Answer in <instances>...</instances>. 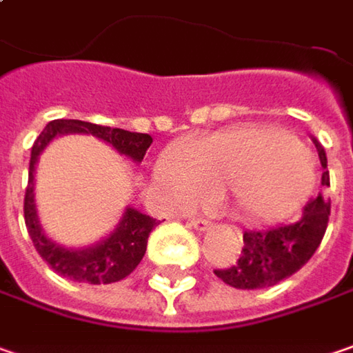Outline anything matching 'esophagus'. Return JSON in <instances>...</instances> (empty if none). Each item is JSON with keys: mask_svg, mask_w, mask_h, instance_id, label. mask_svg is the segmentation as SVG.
Here are the masks:
<instances>
[{"mask_svg": "<svg viewBox=\"0 0 353 353\" xmlns=\"http://www.w3.org/2000/svg\"><path fill=\"white\" fill-rule=\"evenodd\" d=\"M188 224H190L194 230H199V232H204V230L210 228V221H206V219H190Z\"/></svg>", "mask_w": 353, "mask_h": 353, "instance_id": "obj_1", "label": "esophagus"}]
</instances>
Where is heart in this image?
Masks as SVG:
<instances>
[{
  "label": "heart",
  "mask_w": 353,
  "mask_h": 353,
  "mask_svg": "<svg viewBox=\"0 0 353 353\" xmlns=\"http://www.w3.org/2000/svg\"><path fill=\"white\" fill-rule=\"evenodd\" d=\"M157 179L176 206L226 190L238 221L270 224L306 203L316 168L312 154L290 132L242 127L167 147L157 161Z\"/></svg>",
  "instance_id": "obj_1"
}]
</instances>
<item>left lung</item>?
Listing matches in <instances>:
<instances>
[{
	"label": "left lung",
	"instance_id": "left-lung-1",
	"mask_svg": "<svg viewBox=\"0 0 353 353\" xmlns=\"http://www.w3.org/2000/svg\"><path fill=\"white\" fill-rule=\"evenodd\" d=\"M322 163V185H330L327 159L324 147L312 139ZM330 219V201L318 194L306 206L302 216L292 224L276 226L270 230L244 232V246L236 264L230 268H219L214 274L224 284L238 290H258L278 284L280 280L298 272L316 248L320 246Z\"/></svg>",
	"mask_w": 353,
	"mask_h": 353
}]
</instances>
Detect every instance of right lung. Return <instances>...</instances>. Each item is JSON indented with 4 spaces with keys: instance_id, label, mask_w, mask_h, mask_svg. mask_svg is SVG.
Segmentation results:
<instances>
[{
    "instance_id": "right-lung-1",
    "label": "right lung",
    "mask_w": 353,
    "mask_h": 353,
    "mask_svg": "<svg viewBox=\"0 0 353 353\" xmlns=\"http://www.w3.org/2000/svg\"><path fill=\"white\" fill-rule=\"evenodd\" d=\"M67 132L93 134L101 141L109 143L121 154L132 159L134 163L143 161L145 152L152 143V137L145 134V132L101 127L95 123L77 121V119H57L45 127L31 147L23 214H26L27 232L33 240L35 250L63 278H69L75 282H87V284L119 282V280L127 278L139 266V262L143 260L145 250H147L150 230L161 221L150 219L149 214H143L141 210L129 206L125 210L123 219L115 226V230L93 246L73 250V248H65L61 244L53 242L51 238H47L41 224H39L37 208H35V165H37L39 154L43 152L45 147L57 134H67Z\"/></svg>"
}]
</instances>
